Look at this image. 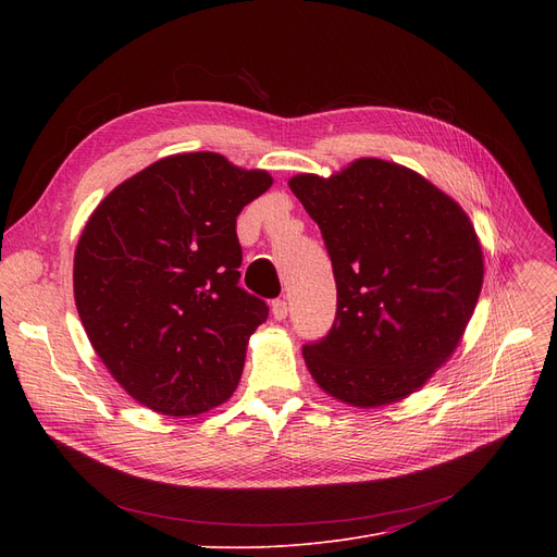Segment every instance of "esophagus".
I'll list each match as a JSON object with an SVG mask.
<instances>
[{"instance_id": "obj_1", "label": "esophagus", "mask_w": 557, "mask_h": 557, "mask_svg": "<svg viewBox=\"0 0 557 557\" xmlns=\"http://www.w3.org/2000/svg\"><path fill=\"white\" fill-rule=\"evenodd\" d=\"M271 313H273L275 320H284V318L288 315V305H286V300H273Z\"/></svg>"}]
</instances>
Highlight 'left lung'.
Segmentation results:
<instances>
[{
    "instance_id": "1",
    "label": "left lung",
    "mask_w": 557,
    "mask_h": 557,
    "mask_svg": "<svg viewBox=\"0 0 557 557\" xmlns=\"http://www.w3.org/2000/svg\"><path fill=\"white\" fill-rule=\"evenodd\" d=\"M288 187L323 232L336 280L334 325L302 347L313 382L357 408L413 395L451 359L479 302L474 223L424 175L379 158L330 178L298 173Z\"/></svg>"
}]
</instances>
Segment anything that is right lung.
Returning a JSON list of instances; mask_svg holds the SVG:
<instances>
[{
  "label": "right lung",
  "instance_id": "add662e5",
  "mask_svg": "<svg viewBox=\"0 0 557 557\" xmlns=\"http://www.w3.org/2000/svg\"><path fill=\"white\" fill-rule=\"evenodd\" d=\"M273 185L221 153L162 158L116 185L74 252V300L97 357L135 401L189 418L237 391L269 318L239 286L237 216Z\"/></svg>",
  "mask_w": 557,
  "mask_h": 557
}]
</instances>
